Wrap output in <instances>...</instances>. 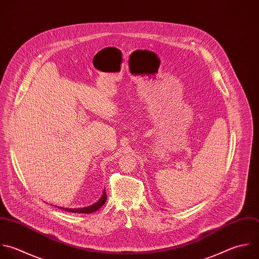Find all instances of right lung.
Listing matches in <instances>:
<instances>
[{
  "label": "right lung",
  "instance_id": "1",
  "mask_svg": "<svg viewBox=\"0 0 259 259\" xmlns=\"http://www.w3.org/2000/svg\"><path fill=\"white\" fill-rule=\"evenodd\" d=\"M107 201V195H106V191L104 190L102 197L100 198V200L96 203H94L92 206L89 207H84V208H77V209H68V208H62V207H58L61 210H65L67 212H71V213H79V214H90V213H94L96 211H98Z\"/></svg>",
  "mask_w": 259,
  "mask_h": 259
}]
</instances>
